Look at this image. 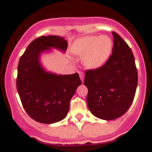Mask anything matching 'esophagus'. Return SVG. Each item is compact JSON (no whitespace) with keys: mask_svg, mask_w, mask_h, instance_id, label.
<instances>
[{"mask_svg":"<svg viewBox=\"0 0 152 152\" xmlns=\"http://www.w3.org/2000/svg\"><path fill=\"white\" fill-rule=\"evenodd\" d=\"M79 76H80V78H81V81L83 82V78H84V74H83V73L79 72Z\"/></svg>","mask_w":152,"mask_h":152,"instance_id":"34e87169","label":"esophagus"}]
</instances>
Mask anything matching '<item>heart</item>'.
I'll return each instance as SVG.
<instances>
[{
    "mask_svg": "<svg viewBox=\"0 0 152 152\" xmlns=\"http://www.w3.org/2000/svg\"><path fill=\"white\" fill-rule=\"evenodd\" d=\"M112 40L106 36H88L78 40L71 48V53L82 57L83 65L87 69H96L106 64L111 56Z\"/></svg>",
    "mask_w": 152,
    "mask_h": 152,
    "instance_id": "1",
    "label": "heart"
}]
</instances>
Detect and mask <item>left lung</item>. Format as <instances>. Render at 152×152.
I'll list each match as a JSON object with an SVG mask.
<instances>
[{"label":"left lung","instance_id":"obj_1","mask_svg":"<svg viewBox=\"0 0 152 152\" xmlns=\"http://www.w3.org/2000/svg\"><path fill=\"white\" fill-rule=\"evenodd\" d=\"M112 35V55L102 67L87 71L84 78L88 109L96 117L106 121L126 112L133 102L138 82L132 50L121 36L115 32Z\"/></svg>","mask_w":152,"mask_h":152}]
</instances>
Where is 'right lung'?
I'll list each match as a JSON object with an SVG mask.
<instances>
[{
    "mask_svg": "<svg viewBox=\"0 0 152 152\" xmlns=\"http://www.w3.org/2000/svg\"><path fill=\"white\" fill-rule=\"evenodd\" d=\"M68 42L58 36H41L33 41L20 58L16 86L24 109L35 121L50 124L64 119L76 89L81 84L78 73L57 74L47 71L41 61L52 49L65 53Z\"/></svg>",
    "mask_w": 152,
    "mask_h": 152,
    "instance_id": "1",
    "label": "right lung"
}]
</instances>
